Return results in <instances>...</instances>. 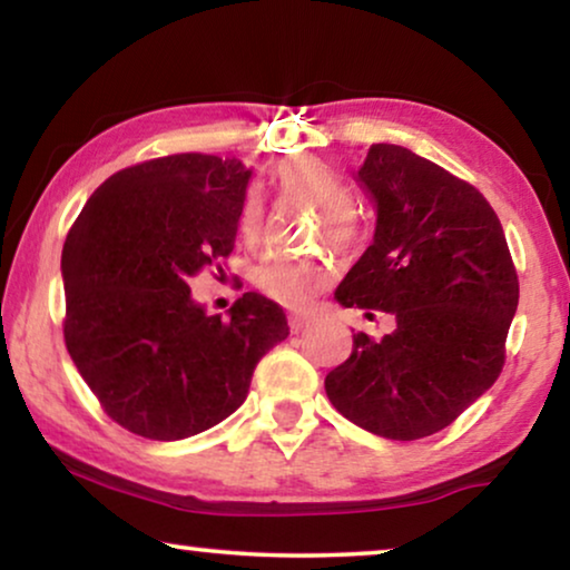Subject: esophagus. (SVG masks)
Instances as JSON below:
<instances>
[{
    "instance_id": "1",
    "label": "esophagus",
    "mask_w": 570,
    "mask_h": 570,
    "mask_svg": "<svg viewBox=\"0 0 570 570\" xmlns=\"http://www.w3.org/2000/svg\"><path fill=\"white\" fill-rule=\"evenodd\" d=\"M287 322H291L293 332H303L311 324V316L308 314H291L287 316Z\"/></svg>"
}]
</instances>
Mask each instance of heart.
<instances>
[{"mask_svg":"<svg viewBox=\"0 0 570 570\" xmlns=\"http://www.w3.org/2000/svg\"><path fill=\"white\" fill-rule=\"evenodd\" d=\"M277 181L293 197L308 199L322 207L326 244L337 252H350L361 238V228L353 215V191L342 181L340 174L318 158L285 160L277 170ZM240 238L248 246H256L264 233V197L259 191H248L240 207ZM332 264L322 256H285L269 254L256 264L254 285L279 306L303 308L330 285Z\"/></svg>","mask_w":570,"mask_h":570,"instance_id":"1","label":"heart"}]
</instances>
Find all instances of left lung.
<instances>
[{
    "label": "left lung",
    "instance_id": "obj_1",
    "mask_svg": "<svg viewBox=\"0 0 570 570\" xmlns=\"http://www.w3.org/2000/svg\"><path fill=\"white\" fill-rule=\"evenodd\" d=\"M357 184L376 205V236L337 287L345 308L389 314L376 340L330 371L340 415L392 441L443 431L501 376L519 275L488 199L400 145H371Z\"/></svg>",
    "mask_w": 570,
    "mask_h": 570
}]
</instances>
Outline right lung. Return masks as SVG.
<instances>
[{"mask_svg":"<svg viewBox=\"0 0 570 570\" xmlns=\"http://www.w3.org/2000/svg\"><path fill=\"white\" fill-rule=\"evenodd\" d=\"M248 176L205 153L137 163L106 178L67 233V350L106 415L142 439H189L233 415L287 337L283 308L259 293L230 318L191 301L189 277L223 272L236 246Z\"/></svg>","mask_w":570,"mask_h":570,"instance_id":"obj_1","label":"right lung"}]
</instances>
